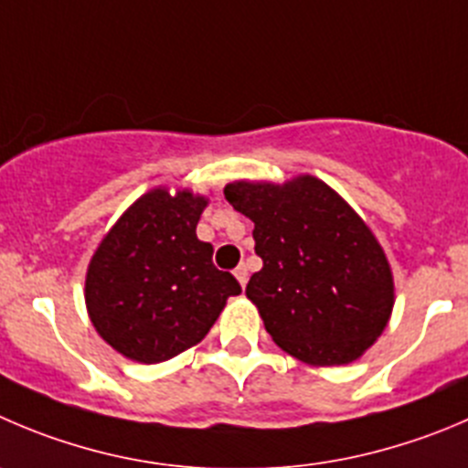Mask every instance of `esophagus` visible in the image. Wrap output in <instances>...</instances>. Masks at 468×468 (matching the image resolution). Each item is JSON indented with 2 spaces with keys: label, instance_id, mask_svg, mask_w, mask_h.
Instances as JSON below:
<instances>
[{
  "label": "esophagus",
  "instance_id": "34e87169",
  "mask_svg": "<svg viewBox=\"0 0 468 468\" xmlns=\"http://www.w3.org/2000/svg\"><path fill=\"white\" fill-rule=\"evenodd\" d=\"M234 275H237V280L241 282V287H246L248 282V266L246 264H239L237 269H234Z\"/></svg>",
  "mask_w": 468,
  "mask_h": 468
}]
</instances>
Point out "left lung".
<instances>
[{
    "label": "left lung",
    "instance_id": "left-lung-1",
    "mask_svg": "<svg viewBox=\"0 0 468 468\" xmlns=\"http://www.w3.org/2000/svg\"><path fill=\"white\" fill-rule=\"evenodd\" d=\"M225 197L255 222L264 266L246 293L275 345L313 365L351 363L372 346L393 310V275L354 208L314 176L237 181Z\"/></svg>",
    "mask_w": 468,
    "mask_h": 468
}]
</instances>
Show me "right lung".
<instances>
[{"label": "right lung", "instance_id": "right-lung-1", "mask_svg": "<svg viewBox=\"0 0 468 468\" xmlns=\"http://www.w3.org/2000/svg\"><path fill=\"white\" fill-rule=\"evenodd\" d=\"M207 199L151 190L98 246L87 271V310L110 346L160 363L197 345L241 284L213 264L197 229Z\"/></svg>", "mask_w": 468, "mask_h": 468}]
</instances>
